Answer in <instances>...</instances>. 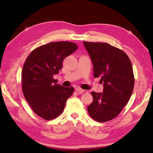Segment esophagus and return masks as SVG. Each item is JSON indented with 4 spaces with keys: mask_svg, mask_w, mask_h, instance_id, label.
<instances>
[{
    "mask_svg": "<svg viewBox=\"0 0 153 153\" xmlns=\"http://www.w3.org/2000/svg\"><path fill=\"white\" fill-rule=\"evenodd\" d=\"M76 90V91L78 92L79 94H83V93H88V90H83L82 88H77Z\"/></svg>",
    "mask_w": 153,
    "mask_h": 153,
    "instance_id": "1",
    "label": "esophagus"
}]
</instances>
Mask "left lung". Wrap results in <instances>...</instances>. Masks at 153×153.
<instances>
[{
	"mask_svg": "<svg viewBox=\"0 0 153 153\" xmlns=\"http://www.w3.org/2000/svg\"><path fill=\"white\" fill-rule=\"evenodd\" d=\"M93 65L94 77H101L103 92H92L93 101L87 107L93 120L106 122L120 113L129 101L134 77L128 56L120 49L102 42H83Z\"/></svg>",
	"mask_w": 153,
	"mask_h": 153,
	"instance_id": "8db88e82",
	"label": "left lung"
}]
</instances>
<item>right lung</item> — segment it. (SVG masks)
Instances as JSON below:
<instances>
[{
    "label": "right lung",
    "mask_w": 153,
    "mask_h": 153,
    "mask_svg": "<svg viewBox=\"0 0 153 153\" xmlns=\"http://www.w3.org/2000/svg\"><path fill=\"white\" fill-rule=\"evenodd\" d=\"M77 49L76 44L55 42L39 46L31 53L23 67L22 91L34 113L46 120L61 115L73 87H63L53 79L63 61Z\"/></svg>",
    "instance_id": "obj_1"
}]
</instances>
